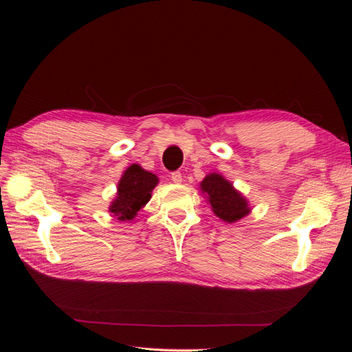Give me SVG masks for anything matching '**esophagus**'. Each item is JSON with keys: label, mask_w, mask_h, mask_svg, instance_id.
<instances>
[{"label": "esophagus", "mask_w": 352, "mask_h": 352, "mask_svg": "<svg viewBox=\"0 0 352 352\" xmlns=\"http://www.w3.org/2000/svg\"><path fill=\"white\" fill-rule=\"evenodd\" d=\"M170 177H172V180H173L175 184H180V182H182V173H180V172H173L172 176H170Z\"/></svg>", "instance_id": "34e87169"}]
</instances>
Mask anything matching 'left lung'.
<instances>
[{"label":"left lung","instance_id":"1","mask_svg":"<svg viewBox=\"0 0 352 352\" xmlns=\"http://www.w3.org/2000/svg\"><path fill=\"white\" fill-rule=\"evenodd\" d=\"M202 192H206L212 211L217 217L228 223L241 220L250 212L248 202L232 184L221 175L211 173L201 182Z\"/></svg>","mask_w":352,"mask_h":352}]
</instances>
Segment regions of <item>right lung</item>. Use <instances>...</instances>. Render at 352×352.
<instances>
[{
  "label": "right lung",
  "instance_id": "add662e5",
  "mask_svg": "<svg viewBox=\"0 0 352 352\" xmlns=\"http://www.w3.org/2000/svg\"><path fill=\"white\" fill-rule=\"evenodd\" d=\"M158 177L146 172L141 166L132 164L123 173L117 197L111 202L110 211L119 220H132L151 198V190L157 186Z\"/></svg>",
  "mask_w": 352,
  "mask_h": 352
}]
</instances>
